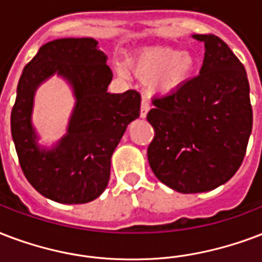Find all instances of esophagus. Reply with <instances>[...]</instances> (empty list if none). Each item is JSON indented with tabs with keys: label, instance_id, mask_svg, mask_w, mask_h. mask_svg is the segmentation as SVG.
I'll return each mask as SVG.
<instances>
[{
	"label": "esophagus",
	"instance_id": "obj_1",
	"mask_svg": "<svg viewBox=\"0 0 262 262\" xmlns=\"http://www.w3.org/2000/svg\"><path fill=\"white\" fill-rule=\"evenodd\" d=\"M149 108H151V103H149L148 97H143V100H141V108H140V115H141V118H145Z\"/></svg>",
	"mask_w": 262,
	"mask_h": 262
}]
</instances>
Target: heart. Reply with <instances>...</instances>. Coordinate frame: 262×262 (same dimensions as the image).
<instances>
[{
	"instance_id": "obj_1",
	"label": "heart",
	"mask_w": 262,
	"mask_h": 262,
	"mask_svg": "<svg viewBox=\"0 0 262 262\" xmlns=\"http://www.w3.org/2000/svg\"><path fill=\"white\" fill-rule=\"evenodd\" d=\"M195 64L196 61L191 52L154 47L141 52L132 61V69L143 79L152 78V86L157 91L171 92L191 77Z\"/></svg>"
}]
</instances>
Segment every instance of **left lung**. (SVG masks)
<instances>
[{
    "label": "left lung",
    "instance_id": "8db88e82",
    "mask_svg": "<svg viewBox=\"0 0 262 262\" xmlns=\"http://www.w3.org/2000/svg\"><path fill=\"white\" fill-rule=\"evenodd\" d=\"M205 42L199 75L170 95L155 97L147 119L154 127L148 162L159 181L177 192H206L227 183L246 154L253 110L246 70L213 34Z\"/></svg>",
    "mask_w": 262,
    "mask_h": 262
}]
</instances>
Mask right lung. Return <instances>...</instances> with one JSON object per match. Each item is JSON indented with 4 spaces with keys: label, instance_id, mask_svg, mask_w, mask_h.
<instances>
[{
    "label": "right lung",
    "instance_id": "add662e5",
    "mask_svg": "<svg viewBox=\"0 0 262 262\" xmlns=\"http://www.w3.org/2000/svg\"><path fill=\"white\" fill-rule=\"evenodd\" d=\"M105 61L93 38H60L39 48L19 79L11 114L19 163L30 184L55 202L88 203L104 191L114 149L140 117L139 92H107L113 71ZM55 72L73 85L77 104L68 135L47 151L36 145L29 118L33 92Z\"/></svg>",
    "mask_w": 262,
    "mask_h": 262
}]
</instances>
